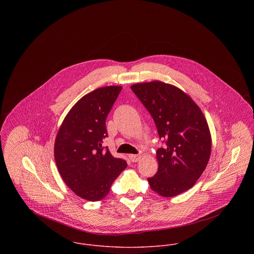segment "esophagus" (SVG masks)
Masks as SVG:
<instances>
[{"label":"esophagus","mask_w":254,"mask_h":254,"mask_svg":"<svg viewBox=\"0 0 254 254\" xmlns=\"http://www.w3.org/2000/svg\"><path fill=\"white\" fill-rule=\"evenodd\" d=\"M129 158L132 162H138L141 159V154H130Z\"/></svg>","instance_id":"34e87169"}]
</instances>
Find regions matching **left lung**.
Returning <instances> with one entry per match:
<instances>
[{"label":"left lung","mask_w":254,"mask_h":254,"mask_svg":"<svg viewBox=\"0 0 254 254\" xmlns=\"http://www.w3.org/2000/svg\"><path fill=\"white\" fill-rule=\"evenodd\" d=\"M152 116L165 145L156 151L157 173L147 178L152 190L166 197L190 189L211 153V135L202 111L179 88L151 81L131 86Z\"/></svg>","instance_id":"1"}]
</instances>
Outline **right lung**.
<instances>
[{
  "instance_id": "1",
  "label": "right lung",
  "mask_w": 254,
  "mask_h": 254,
  "mask_svg": "<svg viewBox=\"0 0 254 254\" xmlns=\"http://www.w3.org/2000/svg\"><path fill=\"white\" fill-rule=\"evenodd\" d=\"M122 87L108 86L81 98L66 114L55 142L59 172L78 196L98 201L127 167L123 159L113 157L104 140L108 137L106 119Z\"/></svg>"
}]
</instances>
